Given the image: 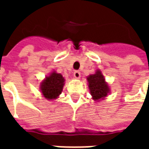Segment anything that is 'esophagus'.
I'll return each mask as SVG.
<instances>
[{
    "label": "esophagus",
    "mask_w": 149,
    "mask_h": 149,
    "mask_svg": "<svg viewBox=\"0 0 149 149\" xmlns=\"http://www.w3.org/2000/svg\"><path fill=\"white\" fill-rule=\"evenodd\" d=\"M73 76H74L75 78L79 79V78L81 77V72L79 71H75L74 72H73Z\"/></svg>",
    "instance_id": "34e87169"
}]
</instances>
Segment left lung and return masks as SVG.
Listing matches in <instances>:
<instances>
[{
  "mask_svg": "<svg viewBox=\"0 0 149 149\" xmlns=\"http://www.w3.org/2000/svg\"><path fill=\"white\" fill-rule=\"evenodd\" d=\"M87 80L90 93L93 97V100H100L108 95L109 92V85L104 81L100 70H97L95 74L90 75Z\"/></svg>",
  "mask_w": 149,
  "mask_h": 149,
  "instance_id": "left-lung-1",
  "label": "left lung"
}]
</instances>
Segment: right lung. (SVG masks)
I'll return each instance as SVG.
<instances>
[{
    "mask_svg": "<svg viewBox=\"0 0 149 149\" xmlns=\"http://www.w3.org/2000/svg\"><path fill=\"white\" fill-rule=\"evenodd\" d=\"M65 79L61 74L53 72L50 76L47 77L45 80L40 84L41 93L48 100H53L57 98L61 93L63 86L65 84Z\"/></svg>",
    "mask_w": 149,
    "mask_h": 149,
    "instance_id": "right-lung-1",
    "label": "right lung"
}]
</instances>
